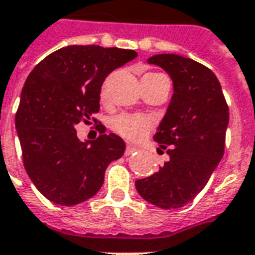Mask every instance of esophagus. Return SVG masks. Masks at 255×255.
<instances>
[{
	"label": "esophagus",
	"instance_id": "esophagus-1",
	"mask_svg": "<svg viewBox=\"0 0 255 255\" xmlns=\"http://www.w3.org/2000/svg\"><path fill=\"white\" fill-rule=\"evenodd\" d=\"M135 151H137V147L135 146H127V148H126V155H131V154H133Z\"/></svg>",
	"mask_w": 255,
	"mask_h": 255
}]
</instances>
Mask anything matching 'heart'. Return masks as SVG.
<instances>
[{"label": "heart", "mask_w": 255, "mask_h": 255, "mask_svg": "<svg viewBox=\"0 0 255 255\" xmlns=\"http://www.w3.org/2000/svg\"><path fill=\"white\" fill-rule=\"evenodd\" d=\"M156 73H148L143 77H156ZM152 119L146 115L137 113H120L111 119L109 127L113 132L129 142H139L152 128Z\"/></svg>", "instance_id": "b5f03b06"}]
</instances>
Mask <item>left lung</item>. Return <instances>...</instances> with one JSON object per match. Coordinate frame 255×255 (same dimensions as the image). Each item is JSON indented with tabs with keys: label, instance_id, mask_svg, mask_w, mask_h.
Masks as SVG:
<instances>
[{
	"label": "left lung",
	"instance_id": "1",
	"mask_svg": "<svg viewBox=\"0 0 255 255\" xmlns=\"http://www.w3.org/2000/svg\"><path fill=\"white\" fill-rule=\"evenodd\" d=\"M147 62L162 67L173 81L174 93L154 135L170 161L136 180L135 186L159 208H181L203 190L223 158L228 107L216 75L204 65L175 54L154 55Z\"/></svg>",
	"mask_w": 255,
	"mask_h": 255
}]
</instances>
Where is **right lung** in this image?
I'll use <instances>...</instances> for the list:
<instances>
[{"instance_id": "add662e5", "label": "right lung", "mask_w": 255, "mask_h": 255, "mask_svg": "<svg viewBox=\"0 0 255 255\" xmlns=\"http://www.w3.org/2000/svg\"><path fill=\"white\" fill-rule=\"evenodd\" d=\"M136 56L116 47L67 46L28 75L16 113L17 135L27 174L52 203L70 207L93 197L109 163L124 154V140L107 135L103 126L93 142H81L74 127L100 111L108 74Z\"/></svg>"}]
</instances>
